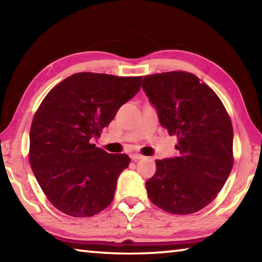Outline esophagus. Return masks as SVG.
Listing matches in <instances>:
<instances>
[{"mask_svg": "<svg viewBox=\"0 0 262 262\" xmlns=\"http://www.w3.org/2000/svg\"><path fill=\"white\" fill-rule=\"evenodd\" d=\"M130 158H132V161L136 162V161H139V159L144 158V156L139 152H134V154H130Z\"/></svg>", "mask_w": 262, "mask_h": 262, "instance_id": "obj_1", "label": "esophagus"}]
</instances>
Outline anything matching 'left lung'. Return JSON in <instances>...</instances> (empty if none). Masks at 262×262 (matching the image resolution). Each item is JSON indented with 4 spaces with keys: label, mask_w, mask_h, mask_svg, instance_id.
Segmentation results:
<instances>
[{
    "label": "left lung",
    "mask_w": 262,
    "mask_h": 262,
    "mask_svg": "<svg viewBox=\"0 0 262 262\" xmlns=\"http://www.w3.org/2000/svg\"><path fill=\"white\" fill-rule=\"evenodd\" d=\"M142 89L179 156L156 161L145 183L154 205L170 214L201 210L223 187L233 165V128L227 110L207 84L186 72L149 75Z\"/></svg>",
    "instance_id": "obj_1"
}]
</instances>
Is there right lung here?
Returning a JSON list of instances; mask_svg holds the SVG:
<instances>
[{
  "mask_svg": "<svg viewBox=\"0 0 262 262\" xmlns=\"http://www.w3.org/2000/svg\"><path fill=\"white\" fill-rule=\"evenodd\" d=\"M142 76L77 73L48 92L30 129V164L50 202L73 217H90L114 198L125 154H108L91 141L141 88Z\"/></svg>",
  "mask_w": 262,
  "mask_h": 262,
  "instance_id": "right-lung-1",
  "label": "right lung"
}]
</instances>
